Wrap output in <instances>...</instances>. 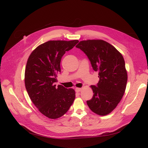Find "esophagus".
Returning <instances> with one entry per match:
<instances>
[{"label": "esophagus", "instance_id": "1", "mask_svg": "<svg viewBox=\"0 0 148 148\" xmlns=\"http://www.w3.org/2000/svg\"><path fill=\"white\" fill-rule=\"evenodd\" d=\"M82 90V88H75L76 92H80Z\"/></svg>", "mask_w": 148, "mask_h": 148}]
</instances>
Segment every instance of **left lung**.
I'll list each match as a JSON object with an SVG mask.
<instances>
[{"mask_svg":"<svg viewBox=\"0 0 148 148\" xmlns=\"http://www.w3.org/2000/svg\"><path fill=\"white\" fill-rule=\"evenodd\" d=\"M76 47L85 53L93 69L98 72L99 82L91 86L94 95L87 104L95 113L107 115L117 106L125 92L128 79L125 60L115 47L103 40L82 41Z\"/></svg>","mask_w":148,"mask_h":148,"instance_id":"obj_1","label":"left lung"}]
</instances>
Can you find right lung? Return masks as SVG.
Wrapping results in <instances>:
<instances>
[{"label":"right lung","mask_w":148,"mask_h":148,"mask_svg":"<svg viewBox=\"0 0 148 148\" xmlns=\"http://www.w3.org/2000/svg\"><path fill=\"white\" fill-rule=\"evenodd\" d=\"M79 42L49 41L39 45L29 56L25 69V83L28 95L42 114L57 119L65 114L75 97L73 89L56 86L64 54Z\"/></svg>","instance_id":"obj_1"}]
</instances>
